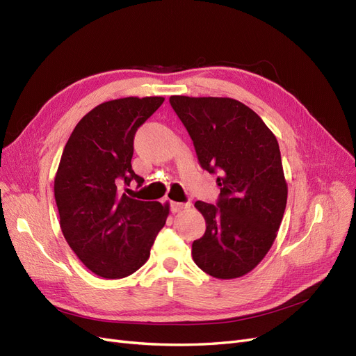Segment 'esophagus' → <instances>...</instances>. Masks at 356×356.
<instances>
[{"mask_svg": "<svg viewBox=\"0 0 356 356\" xmlns=\"http://www.w3.org/2000/svg\"><path fill=\"white\" fill-rule=\"evenodd\" d=\"M187 207H190V203H178V202H170V211H172V213L181 212V211H184V209H187Z\"/></svg>", "mask_w": 356, "mask_h": 356, "instance_id": "esophagus-1", "label": "esophagus"}]
</instances>
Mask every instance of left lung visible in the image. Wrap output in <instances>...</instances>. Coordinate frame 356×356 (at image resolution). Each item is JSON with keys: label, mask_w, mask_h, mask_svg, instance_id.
<instances>
[{"label": "left lung", "mask_w": 356, "mask_h": 356, "mask_svg": "<svg viewBox=\"0 0 356 356\" xmlns=\"http://www.w3.org/2000/svg\"><path fill=\"white\" fill-rule=\"evenodd\" d=\"M199 162L219 174L216 206L195 202L204 236L191 254L202 271L231 280L250 273L271 249L287 203V182L273 131L250 107L228 97L170 95Z\"/></svg>", "instance_id": "obj_1"}]
</instances>
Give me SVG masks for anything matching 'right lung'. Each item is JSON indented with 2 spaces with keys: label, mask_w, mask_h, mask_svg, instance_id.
Instances as JSON below:
<instances>
[{
  "label": "right lung",
  "mask_w": 356,
  "mask_h": 356,
  "mask_svg": "<svg viewBox=\"0 0 356 356\" xmlns=\"http://www.w3.org/2000/svg\"><path fill=\"white\" fill-rule=\"evenodd\" d=\"M165 102L125 97L94 107L70 134L54 178L61 232L95 275L125 278L150 256L169 203L141 202L120 186L143 178L132 170L134 136Z\"/></svg>",
  "instance_id": "1"
}]
</instances>
